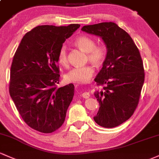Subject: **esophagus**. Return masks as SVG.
<instances>
[{"label": "esophagus", "mask_w": 159, "mask_h": 159, "mask_svg": "<svg viewBox=\"0 0 159 159\" xmlns=\"http://www.w3.org/2000/svg\"><path fill=\"white\" fill-rule=\"evenodd\" d=\"M81 97H82L84 99H88L89 97H90V93H88V92H84V93L81 94Z\"/></svg>", "instance_id": "34e87169"}]
</instances>
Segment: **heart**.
Segmentation results:
<instances>
[{"mask_svg": "<svg viewBox=\"0 0 159 159\" xmlns=\"http://www.w3.org/2000/svg\"><path fill=\"white\" fill-rule=\"evenodd\" d=\"M75 44L87 53V60L96 66H100L105 62L107 57V48L105 44L96 45V41L93 38L82 34L75 38ZM57 60L62 66L68 65V51L66 45H62L57 53ZM93 66L85 65L76 66L65 75V79L69 82L77 84L87 83L93 75Z\"/></svg>", "mask_w": 159, "mask_h": 159, "instance_id": "heart-1", "label": "heart"}]
</instances>
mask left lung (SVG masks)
<instances>
[{
	"mask_svg": "<svg viewBox=\"0 0 159 159\" xmlns=\"http://www.w3.org/2000/svg\"><path fill=\"white\" fill-rule=\"evenodd\" d=\"M81 30L102 38L107 57L94 81L99 107L93 118L101 127L111 128L128 120L138 106L144 83L143 62L131 37L114 22L84 25Z\"/></svg>",
	"mask_w": 159,
	"mask_h": 159,
	"instance_id": "obj_1",
	"label": "left lung"
}]
</instances>
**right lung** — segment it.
Here are the masks:
<instances>
[{
	"instance_id": "obj_1",
	"label": "right lung",
	"mask_w": 159,
	"mask_h": 159,
	"mask_svg": "<svg viewBox=\"0 0 159 159\" xmlns=\"http://www.w3.org/2000/svg\"><path fill=\"white\" fill-rule=\"evenodd\" d=\"M79 27V24L38 25L23 36L13 57L10 95L23 121L41 133H53L65 121L74 84L57 86L60 77L57 53Z\"/></svg>"
}]
</instances>
